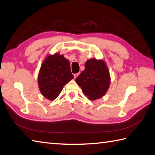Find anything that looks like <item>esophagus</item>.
<instances>
[{
    "instance_id": "1",
    "label": "esophagus",
    "mask_w": 155,
    "mask_h": 155,
    "mask_svg": "<svg viewBox=\"0 0 155 155\" xmlns=\"http://www.w3.org/2000/svg\"><path fill=\"white\" fill-rule=\"evenodd\" d=\"M80 73H77V74H74V78H77L78 75H79Z\"/></svg>"
}]
</instances>
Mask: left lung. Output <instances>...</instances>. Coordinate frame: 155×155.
Returning <instances> with one entry per match:
<instances>
[{
    "label": "left lung",
    "mask_w": 155,
    "mask_h": 155,
    "mask_svg": "<svg viewBox=\"0 0 155 155\" xmlns=\"http://www.w3.org/2000/svg\"><path fill=\"white\" fill-rule=\"evenodd\" d=\"M76 83L90 100L102 97L110 84V76L104 61L90 59L85 63V68L76 78Z\"/></svg>",
    "instance_id": "1"
}]
</instances>
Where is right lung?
I'll return each mask as SVG.
<instances>
[{
  "mask_svg": "<svg viewBox=\"0 0 155 155\" xmlns=\"http://www.w3.org/2000/svg\"><path fill=\"white\" fill-rule=\"evenodd\" d=\"M73 78L67 59L60 54L50 55L42 64L39 72V89L45 98L52 101Z\"/></svg>",
  "mask_w": 155,
  "mask_h": 155,
  "instance_id": "right-lung-1",
  "label": "right lung"
}]
</instances>
